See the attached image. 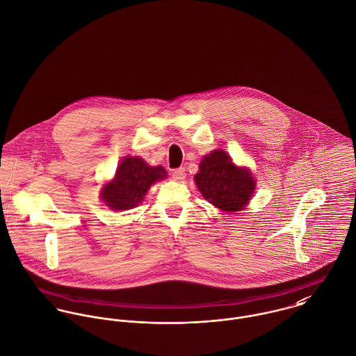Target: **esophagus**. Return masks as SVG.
Returning a JSON list of instances; mask_svg holds the SVG:
<instances>
[{"label":"esophagus","mask_w":356,"mask_h":356,"mask_svg":"<svg viewBox=\"0 0 356 356\" xmlns=\"http://www.w3.org/2000/svg\"><path fill=\"white\" fill-rule=\"evenodd\" d=\"M172 178L175 179V181H178V182H182L184 179H185V177H186V171H185V168H182V167H179V168H175L174 171H172Z\"/></svg>","instance_id":"esophagus-1"}]
</instances>
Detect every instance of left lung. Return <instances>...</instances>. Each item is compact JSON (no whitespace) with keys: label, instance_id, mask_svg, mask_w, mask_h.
I'll return each instance as SVG.
<instances>
[{"label":"left lung","instance_id":"left-lung-1","mask_svg":"<svg viewBox=\"0 0 356 356\" xmlns=\"http://www.w3.org/2000/svg\"><path fill=\"white\" fill-rule=\"evenodd\" d=\"M195 181L207 202L229 212L243 209L254 191L250 171L236 167L223 151H213L204 157Z\"/></svg>","mask_w":356,"mask_h":356}]
</instances>
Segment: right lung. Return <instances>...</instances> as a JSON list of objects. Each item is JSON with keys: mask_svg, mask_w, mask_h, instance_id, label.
<instances>
[{"mask_svg": "<svg viewBox=\"0 0 356 356\" xmlns=\"http://www.w3.org/2000/svg\"><path fill=\"white\" fill-rule=\"evenodd\" d=\"M164 177L163 167H151L141 157H126L118 167L115 179L102 188V199L112 209L134 208L143 202L151 185Z\"/></svg>", "mask_w": 356, "mask_h": 356, "instance_id": "1", "label": "right lung"}]
</instances>
